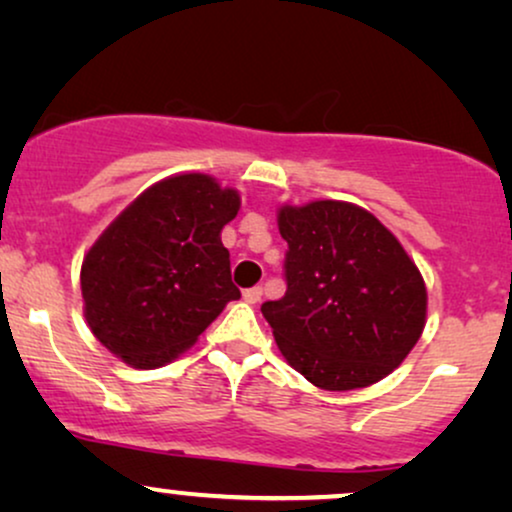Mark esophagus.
Wrapping results in <instances>:
<instances>
[{
	"label": "esophagus",
	"mask_w": 512,
	"mask_h": 512,
	"mask_svg": "<svg viewBox=\"0 0 512 512\" xmlns=\"http://www.w3.org/2000/svg\"><path fill=\"white\" fill-rule=\"evenodd\" d=\"M243 300L250 302V304H257L262 300V286H255V288H248L243 290Z\"/></svg>",
	"instance_id": "obj_1"
}]
</instances>
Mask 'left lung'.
<instances>
[{
  "label": "left lung",
  "mask_w": 512,
  "mask_h": 512,
  "mask_svg": "<svg viewBox=\"0 0 512 512\" xmlns=\"http://www.w3.org/2000/svg\"><path fill=\"white\" fill-rule=\"evenodd\" d=\"M286 295L264 302L276 345L321 390L368 387L390 375L425 326L416 264L371 212L340 200L281 208Z\"/></svg>",
  "instance_id": "1"
}]
</instances>
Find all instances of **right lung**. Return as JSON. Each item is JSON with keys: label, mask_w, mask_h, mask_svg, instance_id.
Masks as SVG:
<instances>
[{"label": "right lung", "mask_w": 512, "mask_h": 512, "mask_svg": "<svg viewBox=\"0 0 512 512\" xmlns=\"http://www.w3.org/2000/svg\"><path fill=\"white\" fill-rule=\"evenodd\" d=\"M238 208L236 191L198 172L141 193L82 262L84 316L101 345L137 368L189 349L241 297L219 238Z\"/></svg>", "instance_id": "add662e5"}]
</instances>
